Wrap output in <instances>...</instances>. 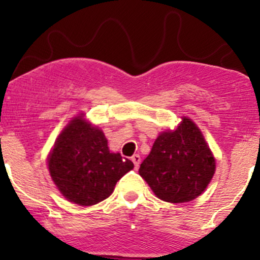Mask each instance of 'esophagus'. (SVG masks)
Returning a JSON list of instances; mask_svg holds the SVG:
<instances>
[{
  "instance_id": "34e87169",
  "label": "esophagus",
  "mask_w": 260,
  "mask_h": 260,
  "mask_svg": "<svg viewBox=\"0 0 260 260\" xmlns=\"http://www.w3.org/2000/svg\"><path fill=\"white\" fill-rule=\"evenodd\" d=\"M133 161V164H134V168L136 169H138L139 168V164H140V156L138 154H134L133 156H132V159H131Z\"/></svg>"
}]
</instances>
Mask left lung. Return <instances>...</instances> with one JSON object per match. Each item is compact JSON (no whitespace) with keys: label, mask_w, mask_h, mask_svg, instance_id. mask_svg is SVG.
<instances>
[{"label":"left lung","mask_w":260,"mask_h":260,"mask_svg":"<svg viewBox=\"0 0 260 260\" xmlns=\"http://www.w3.org/2000/svg\"><path fill=\"white\" fill-rule=\"evenodd\" d=\"M215 174V159L197 124L182 118L175 131L157 137L139 169L155 196L186 203L201 196Z\"/></svg>","instance_id":"8db88e82"}]
</instances>
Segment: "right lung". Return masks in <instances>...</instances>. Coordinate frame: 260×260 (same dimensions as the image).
Returning a JSON list of instances; mask_svg holds the SVG:
<instances>
[{
	"instance_id": "1",
	"label": "right lung",
	"mask_w": 260,
	"mask_h": 260,
	"mask_svg": "<svg viewBox=\"0 0 260 260\" xmlns=\"http://www.w3.org/2000/svg\"><path fill=\"white\" fill-rule=\"evenodd\" d=\"M83 115L74 117L59 134L47 165L64 198L89 207L110 197L117 181L134 165L120 153H111L103 131Z\"/></svg>"
}]
</instances>
